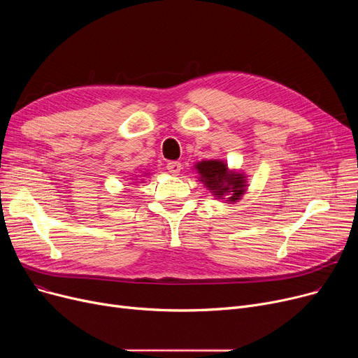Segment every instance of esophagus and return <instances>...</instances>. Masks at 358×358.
<instances>
[{
    "mask_svg": "<svg viewBox=\"0 0 358 358\" xmlns=\"http://www.w3.org/2000/svg\"><path fill=\"white\" fill-rule=\"evenodd\" d=\"M166 169H168L169 174L178 176L180 171H181V164H180L178 161H169V162L166 164Z\"/></svg>",
    "mask_w": 358,
    "mask_h": 358,
    "instance_id": "obj_1",
    "label": "esophagus"
}]
</instances>
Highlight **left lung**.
Wrapping results in <instances>:
<instances>
[{"mask_svg": "<svg viewBox=\"0 0 358 358\" xmlns=\"http://www.w3.org/2000/svg\"><path fill=\"white\" fill-rule=\"evenodd\" d=\"M201 176V181L209 187L217 197L231 193V201L238 200L243 193V177L228 173V168L222 161H201L196 166Z\"/></svg>", "mask_w": 358, "mask_h": 358, "instance_id": "1", "label": "left lung"}]
</instances>
